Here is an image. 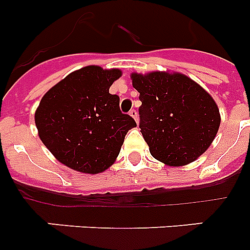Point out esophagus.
<instances>
[{
	"mask_svg": "<svg viewBox=\"0 0 250 250\" xmlns=\"http://www.w3.org/2000/svg\"><path fill=\"white\" fill-rule=\"evenodd\" d=\"M130 115H131L132 118H134V120L138 123V119H139V115H138V111H136L135 109H131L130 110Z\"/></svg>",
	"mask_w": 250,
	"mask_h": 250,
	"instance_id": "34e87169",
	"label": "esophagus"
}]
</instances>
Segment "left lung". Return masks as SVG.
I'll return each instance as SVG.
<instances>
[{
    "label": "left lung",
    "mask_w": 250,
    "mask_h": 250,
    "mask_svg": "<svg viewBox=\"0 0 250 250\" xmlns=\"http://www.w3.org/2000/svg\"><path fill=\"white\" fill-rule=\"evenodd\" d=\"M141 106L140 131L156 160L182 167L210 146L220 125L219 109L202 86L183 74H131Z\"/></svg>",
    "instance_id": "8db88e82"
}]
</instances>
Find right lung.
<instances>
[{
	"instance_id": "1",
	"label": "right lung",
	"mask_w": 250,
	"mask_h": 250,
	"mask_svg": "<svg viewBox=\"0 0 250 250\" xmlns=\"http://www.w3.org/2000/svg\"><path fill=\"white\" fill-rule=\"evenodd\" d=\"M119 68L86 66L51 87L35 112L39 136L55 158L76 171L98 174L114 164L135 120L109 92Z\"/></svg>"
}]
</instances>
